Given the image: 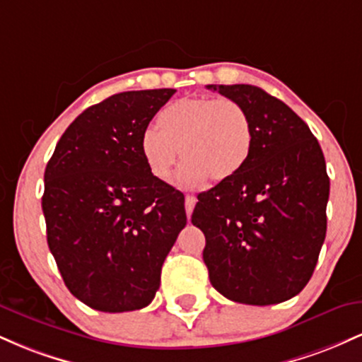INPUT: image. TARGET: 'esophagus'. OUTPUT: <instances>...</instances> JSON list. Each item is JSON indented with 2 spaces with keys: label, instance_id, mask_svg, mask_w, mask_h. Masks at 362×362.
<instances>
[{
  "label": "esophagus",
  "instance_id": "obj_1",
  "mask_svg": "<svg viewBox=\"0 0 362 362\" xmlns=\"http://www.w3.org/2000/svg\"><path fill=\"white\" fill-rule=\"evenodd\" d=\"M195 201H197V199H195L194 195H185V213H187V216H189V218H190V214H192V211L195 207Z\"/></svg>",
  "mask_w": 362,
  "mask_h": 362
}]
</instances>
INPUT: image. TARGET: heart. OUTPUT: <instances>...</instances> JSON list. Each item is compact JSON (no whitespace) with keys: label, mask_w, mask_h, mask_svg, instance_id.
Wrapping results in <instances>:
<instances>
[{"label":"heart","mask_w":362,"mask_h":362,"mask_svg":"<svg viewBox=\"0 0 362 362\" xmlns=\"http://www.w3.org/2000/svg\"><path fill=\"white\" fill-rule=\"evenodd\" d=\"M158 127L141 136V151L151 175L172 177L180 156L187 160L180 180L197 185L207 177L226 180L240 172L252 149L253 129L247 110L230 98L185 97L165 107Z\"/></svg>","instance_id":"heart-1"}]
</instances>
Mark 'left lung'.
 Returning a JSON list of instances; mask_svg holds the SVG:
<instances>
[{
    "label": "left lung",
    "mask_w": 362,
    "mask_h": 362,
    "mask_svg": "<svg viewBox=\"0 0 362 362\" xmlns=\"http://www.w3.org/2000/svg\"><path fill=\"white\" fill-rule=\"evenodd\" d=\"M252 120L250 155L238 173L197 195L209 281L228 300L267 306L308 284L327 233L330 178L305 120L253 85H207Z\"/></svg>",
    "instance_id": "8db88e82"
}]
</instances>
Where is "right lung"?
I'll return each instance as SVG.
<instances>
[{"instance_id": "1", "label": "right lung", "mask_w": 362, "mask_h": 362, "mask_svg": "<svg viewBox=\"0 0 362 362\" xmlns=\"http://www.w3.org/2000/svg\"><path fill=\"white\" fill-rule=\"evenodd\" d=\"M175 90L122 91L91 105L61 136L44 173L49 250L81 303L141 310L187 224L180 190L149 172L141 136Z\"/></svg>"}]
</instances>
